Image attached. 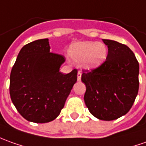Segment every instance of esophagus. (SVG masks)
<instances>
[{
    "mask_svg": "<svg viewBox=\"0 0 146 146\" xmlns=\"http://www.w3.org/2000/svg\"><path fill=\"white\" fill-rule=\"evenodd\" d=\"M81 72H78L77 73V81H81Z\"/></svg>",
    "mask_w": 146,
    "mask_h": 146,
    "instance_id": "esophagus-1",
    "label": "esophagus"
}]
</instances>
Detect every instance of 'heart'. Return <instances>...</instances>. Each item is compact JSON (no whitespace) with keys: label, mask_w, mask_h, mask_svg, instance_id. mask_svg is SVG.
Returning a JSON list of instances; mask_svg holds the SVG:
<instances>
[{"label":"heart","mask_w":146,"mask_h":146,"mask_svg":"<svg viewBox=\"0 0 146 146\" xmlns=\"http://www.w3.org/2000/svg\"><path fill=\"white\" fill-rule=\"evenodd\" d=\"M69 56L75 62H82L86 69H93L102 64L107 56L105 44L94 41H85L73 44L69 48Z\"/></svg>","instance_id":"heart-1"}]
</instances>
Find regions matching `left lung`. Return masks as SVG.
Returning <instances> with one entry per match:
<instances>
[{
    "label": "left lung",
    "mask_w": 146,
    "mask_h": 146,
    "mask_svg": "<svg viewBox=\"0 0 146 146\" xmlns=\"http://www.w3.org/2000/svg\"><path fill=\"white\" fill-rule=\"evenodd\" d=\"M108 47L106 60L96 69L83 70L84 100L95 117L112 121L126 114L139 89V63L125 44L103 39Z\"/></svg>",
    "instance_id": "8db88e82"
}]
</instances>
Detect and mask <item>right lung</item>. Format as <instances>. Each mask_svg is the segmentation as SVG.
<instances>
[{
	"instance_id": "obj_1",
	"label": "right lung",
	"mask_w": 146,
	"mask_h": 146,
	"mask_svg": "<svg viewBox=\"0 0 146 146\" xmlns=\"http://www.w3.org/2000/svg\"><path fill=\"white\" fill-rule=\"evenodd\" d=\"M62 55L50 52L48 39L21 49L10 74L9 94L19 113L29 121L46 123L58 117L77 80V70L60 73Z\"/></svg>"
}]
</instances>
